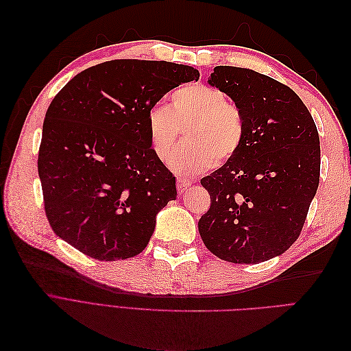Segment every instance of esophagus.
Masks as SVG:
<instances>
[{"mask_svg":"<svg viewBox=\"0 0 351 351\" xmlns=\"http://www.w3.org/2000/svg\"><path fill=\"white\" fill-rule=\"evenodd\" d=\"M190 183L189 180H186V178H177V189H178V193H184L186 190L190 187Z\"/></svg>","mask_w":351,"mask_h":351,"instance_id":"34e87169","label":"esophagus"}]
</instances>
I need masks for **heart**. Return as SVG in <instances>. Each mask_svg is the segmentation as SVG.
<instances>
[{
	"label": "heart",
	"mask_w": 351,
	"mask_h": 351,
	"mask_svg": "<svg viewBox=\"0 0 351 351\" xmlns=\"http://www.w3.org/2000/svg\"><path fill=\"white\" fill-rule=\"evenodd\" d=\"M146 123L152 151L161 161L173 154L180 129L184 130V143L169 159V167L182 176H196L214 161H228L244 137L240 110L224 92L202 83L173 92L169 108L155 105Z\"/></svg>",
	"instance_id": "heart-1"
}]
</instances>
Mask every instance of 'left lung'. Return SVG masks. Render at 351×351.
<instances>
[{
    "mask_svg": "<svg viewBox=\"0 0 351 351\" xmlns=\"http://www.w3.org/2000/svg\"><path fill=\"white\" fill-rule=\"evenodd\" d=\"M208 83L236 104L244 137L234 156L200 180L210 208L199 219V234L222 261H269L303 228L319 186V134L295 92L269 76L218 66Z\"/></svg>",
    "mask_w": 351,
    "mask_h": 351,
    "instance_id": "8db88e82",
    "label": "left lung"
}]
</instances>
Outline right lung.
Listing matches in <instances>:
<instances>
[{
    "mask_svg": "<svg viewBox=\"0 0 351 351\" xmlns=\"http://www.w3.org/2000/svg\"><path fill=\"white\" fill-rule=\"evenodd\" d=\"M190 66L114 60L74 76L52 99L38 173L56 234L98 261L127 259L149 243L156 215L177 197L176 177L152 151L147 111Z\"/></svg>",
    "mask_w": 351,
    "mask_h": 351,
    "instance_id": "add662e5",
    "label": "right lung"
}]
</instances>
